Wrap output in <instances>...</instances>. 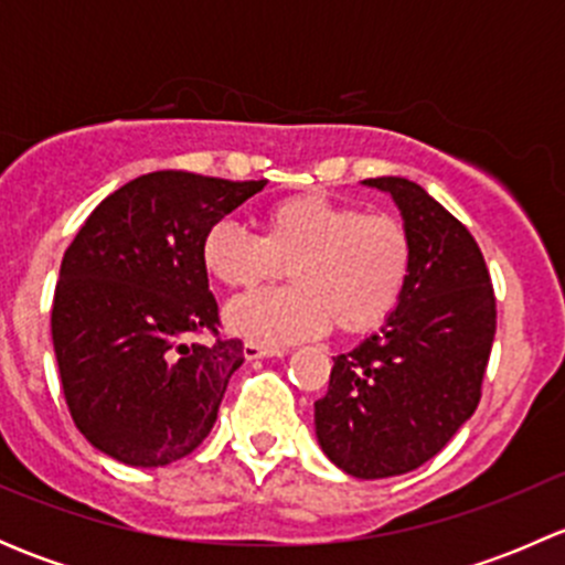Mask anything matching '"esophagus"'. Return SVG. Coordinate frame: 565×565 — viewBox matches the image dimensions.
<instances>
[{
  "label": "esophagus",
  "instance_id": "34e87169",
  "mask_svg": "<svg viewBox=\"0 0 565 565\" xmlns=\"http://www.w3.org/2000/svg\"><path fill=\"white\" fill-rule=\"evenodd\" d=\"M243 355H246V361H265V358H281L284 350H278V347H262V344H248L243 347Z\"/></svg>",
  "mask_w": 565,
  "mask_h": 565
}]
</instances>
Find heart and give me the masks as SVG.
<instances>
[{
	"label": "heart",
	"instance_id": "heart-1",
	"mask_svg": "<svg viewBox=\"0 0 565 565\" xmlns=\"http://www.w3.org/2000/svg\"><path fill=\"white\" fill-rule=\"evenodd\" d=\"M262 237L232 221L210 226L202 265L232 292L270 281L287 265L289 287L232 303L230 333L250 344L284 347L335 324L344 335L380 328L396 309L413 262L407 226L385 213L324 196L295 193L267 204Z\"/></svg>",
	"mask_w": 565,
	"mask_h": 565
}]
</instances>
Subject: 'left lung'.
<instances>
[{"mask_svg":"<svg viewBox=\"0 0 565 565\" xmlns=\"http://www.w3.org/2000/svg\"><path fill=\"white\" fill-rule=\"evenodd\" d=\"M413 243L396 309L380 333L333 358L315 402L322 454L352 478H391L446 448L476 413L494 341V292L470 232L404 177H374Z\"/></svg>","mask_w":565,"mask_h":565,"instance_id":"obj_1","label":"left lung"}]
</instances>
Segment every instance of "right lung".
<instances>
[{
    "label": "right lung",
    "mask_w": 565,
    "mask_h": 565,
    "mask_svg": "<svg viewBox=\"0 0 565 565\" xmlns=\"http://www.w3.org/2000/svg\"><path fill=\"white\" fill-rule=\"evenodd\" d=\"M267 180L141 174L93 210L62 256L51 339L78 431L106 457L163 467L202 446L243 344L215 330L202 241Z\"/></svg>",
    "instance_id": "add662e5"
}]
</instances>
